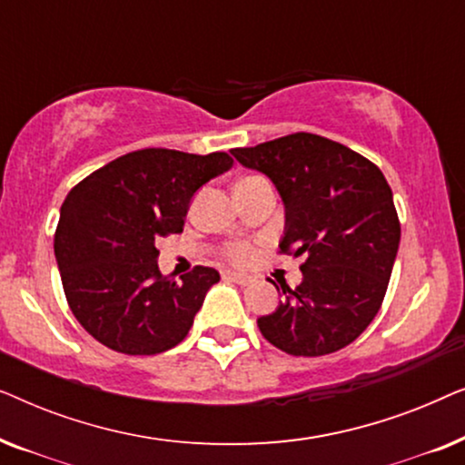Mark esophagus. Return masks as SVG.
<instances>
[{
    "label": "esophagus",
    "instance_id": "1",
    "mask_svg": "<svg viewBox=\"0 0 465 465\" xmlns=\"http://www.w3.org/2000/svg\"><path fill=\"white\" fill-rule=\"evenodd\" d=\"M224 279H228V282L239 283V285H250L252 283L250 275H243V272H234V271H226Z\"/></svg>",
    "mask_w": 465,
    "mask_h": 465
}]
</instances>
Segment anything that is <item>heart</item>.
Masks as SVG:
<instances>
[{"mask_svg": "<svg viewBox=\"0 0 465 465\" xmlns=\"http://www.w3.org/2000/svg\"><path fill=\"white\" fill-rule=\"evenodd\" d=\"M253 175H250V177H243V180H239V182H245V180H252ZM237 182V183H239ZM224 253H226V258L231 260V262H234V264H245V262H250V258H252V245L250 243H243V241H237V243H231L224 250Z\"/></svg>", "mask_w": 465, "mask_h": 465, "instance_id": "1", "label": "heart"}]
</instances>
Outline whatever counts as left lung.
Listing matches in <instances>:
<instances>
[{
  "mask_svg": "<svg viewBox=\"0 0 465 465\" xmlns=\"http://www.w3.org/2000/svg\"><path fill=\"white\" fill-rule=\"evenodd\" d=\"M231 152L275 183L285 205L279 250L304 256L302 283L282 285L283 301L258 317L260 332L302 358L347 347L379 313L398 253L400 220L385 175L358 152L313 133Z\"/></svg>",
  "mask_w": 465,
  "mask_h": 465,
  "instance_id": "8db88e82",
  "label": "left lung"
}]
</instances>
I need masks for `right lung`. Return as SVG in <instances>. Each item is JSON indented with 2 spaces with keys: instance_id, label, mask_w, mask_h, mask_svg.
I'll list each match as a JSON object with an SVG mask.
<instances>
[{
  "instance_id": "obj_1",
  "label": "right lung",
  "mask_w": 465,
  "mask_h": 465,
  "mask_svg": "<svg viewBox=\"0 0 465 465\" xmlns=\"http://www.w3.org/2000/svg\"><path fill=\"white\" fill-rule=\"evenodd\" d=\"M232 167L207 156L145 148L107 163L69 190L54 256L69 309L93 339L126 355L180 345L220 272L194 266L182 282L158 271L156 243L183 231L190 199Z\"/></svg>"
}]
</instances>
